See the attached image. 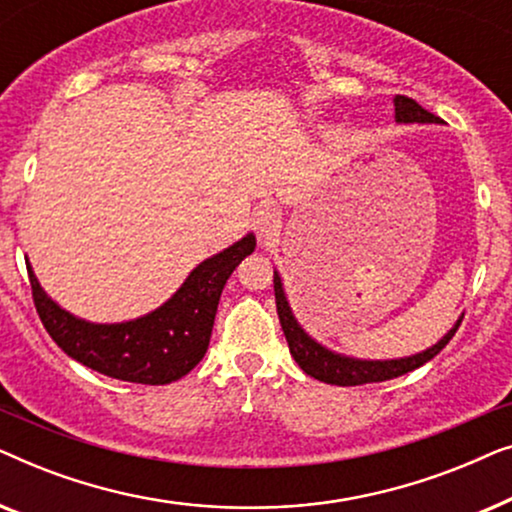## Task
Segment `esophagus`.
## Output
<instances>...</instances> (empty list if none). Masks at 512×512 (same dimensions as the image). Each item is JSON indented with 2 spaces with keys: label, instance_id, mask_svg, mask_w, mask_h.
Returning a JSON list of instances; mask_svg holds the SVG:
<instances>
[{
  "label": "esophagus",
  "instance_id": "obj_1",
  "mask_svg": "<svg viewBox=\"0 0 512 512\" xmlns=\"http://www.w3.org/2000/svg\"><path fill=\"white\" fill-rule=\"evenodd\" d=\"M254 228L258 230V235H261L263 240H275L279 235V228H282V212L272 205H263L254 214Z\"/></svg>",
  "mask_w": 512,
  "mask_h": 512
}]
</instances>
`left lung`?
<instances>
[{
    "mask_svg": "<svg viewBox=\"0 0 512 512\" xmlns=\"http://www.w3.org/2000/svg\"><path fill=\"white\" fill-rule=\"evenodd\" d=\"M394 107H396L398 123H438L440 121L436 114L426 111L422 104H417L408 95H396ZM275 303H277L279 324H282V331L286 335V342H289L291 356L296 359L298 366L303 368L307 375L314 377V380L326 382V384H338V387H356V384L394 380V377H401L405 373H410V370L424 366L426 361H431L433 356L440 354V349L452 340V335L457 333V328L461 324V321H457V326H454L452 331L438 342V345H433L422 354L408 356V359H396V361H359V359H349V356L328 352L326 347H321L319 342H314L310 335L298 326V321L293 319L291 314L289 303H286L282 279H279L277 272H275Z\"/></svg>",
    "mask_w": 512,
    "mask_h": 512,
    "instance_id": "8db88e82",
    "label": "left lung"
}]
</instances>
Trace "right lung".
I'll return each mask as SVG.
<instances>
[{
  "label": "right lung",
  "instance_id": "obj_1",
  "mask_svg": "<svg viewBox=\"0 0 512 512\" xmlns=\"http://www.w3.org/2000/svg\"><path fill=\"white\" fill-rule=\"evenodd\" d=\"M256 247L247 235L195 268L156 312L125 324H88L60 310L27 268L41 324L62 352L86 368L137 384H170L198 366L207 352L216 307L228 277Z\"/></svg>",
  "mask_w": 512,
  "mask_h": 512
}]
</instances>
